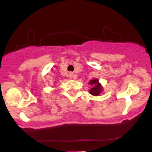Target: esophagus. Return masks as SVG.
Returning <instances> with one entry per match:
<instances>
[{"label": "esophagus", "instance_id": "obj_1", "mask_svg": "<svg viewBox=\"0 0 152 152\" xmlns=\"http://www.w3.org/2000/svg\"><path fill=\"white\" fill-rule=\"evenodd\" d=\"M68 76L70 78H72L73 76V73H71V72H70V73H68Z\"/></svg>", "mask_w": 152, "mask_h": 152}]
</instances>
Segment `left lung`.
Masks as SVG:
<instances>
[{"label": "left lung", "instance_id": "8db88e82", "mask_svg": "<svg viewBox=\"0 0 152 152\" xmlns=\"http://www.w3.org/2000/svg\"><path fill=\"white\" fill-rule=\"evenodd\" d=\"M90 84L93 85V87L90 90V93L93 96H99L101 93L102 92V87L100 84L99 83V80L98 79H93L90 82Z\"/></svg>", "mask_w": 152, "mask_h": 152}]
</instances>
